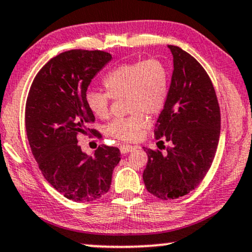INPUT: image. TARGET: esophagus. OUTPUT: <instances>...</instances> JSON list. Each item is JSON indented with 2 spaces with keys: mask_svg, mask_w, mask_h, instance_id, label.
<instances>
[{
  "mask_svg": "<svg viewBox=\"0 0 252 252\" xmlns=\"http://www.w3.org/2000/svg\"><path fill=\"white\" fill-rule=\"evenodd\" d=\"M137 146L135 145H130V144H123L121 145V152L122 154H129V152H131L132 150H135Z\"/></svg>",
  "mask_w": 252,
  "mask_h": 252,
  "instance_id": "34e87169",
  "label": "esophagus"
}]
</instances>
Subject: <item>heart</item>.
Returning a JSON list of instances; mask_svg holds the SVG:
<instances>
[{"label":"heart","instance_id":"b5f03b06","mask_svg":"<svg viewBox=\"0 0 252 252\" xmlns=\"http://www.w3.org/2000/svg\"><path fill=\"white\" fill-rule=\"evenodd\" d=\"M168 82V71L160 60L122 63L104 75L102 84L106 93L88 92L86 103L95 116L104 120L110 115L111 98L124 97L126 109L131 114L110 122L107 133L121 141H133L148 124L144 113L155 115L164 108Z\"/></svg>","mask_w":252,"mask_h":252}]
</instances>
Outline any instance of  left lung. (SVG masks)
Instances as JSON below:
<instances>
[{
	"label": "left lung",
	"instance_id": "obj_1",
	"mask_svg": "<svg viewBox=\"0 0 252 252\" xmlns=\"http://www.w3.org/2000/svg\"><path fill=\"white\" fill-rule=\"evenodd\" d=\"M168 49L174 69L155 138L171 146L144 148L148 164L143 172L148 192L160 200L178 199L199 186L214 160L221 129L218 97L205 68L180 47Z\"/></svg>",
	"mask_w": 252,
	"mask_h": 252
}]
</instances>
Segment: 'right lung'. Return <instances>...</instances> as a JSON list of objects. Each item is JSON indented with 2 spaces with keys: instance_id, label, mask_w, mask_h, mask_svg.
<instances>
[{
  "instance_id": "right-lung-1",
  "label": "right lung",
  "mask_w": 252,
  "mask_h": 252,
  "mask_svg": "<svg viewBox=\"0 0 252 252\" xmlns=\"http://www.w3.org/2000/svg\"><path fill=\"white\" fill-rule=\"evenodd\" d=\"M111 60L100 50H69L47 62L34 76L25 104V129L31 152L53 189L69 200L88 202L110 189L121 152L101 145L88 157L78 137L102 135L88 126L95 121L86 103L92 79Z\"/></svg>"
}]
</instances>
